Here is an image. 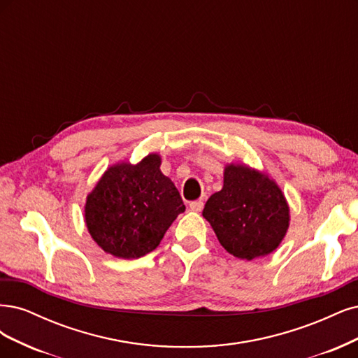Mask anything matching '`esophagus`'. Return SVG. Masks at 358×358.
I'll return each instance as SVG.
<instances>
[{"label":"esophagus","mask_w":358,"mask_h":358,"mask_svg":"<svg viewBox=\"0 0 358 358\" xmlns=\"http://www.w3.org/2000/svg\"><path fill=\"white\" fill-rule=\"evenodd\" d=\"M202 208H203V201L202 199L190 202V210L192 211H202Z\"/></svg>","instance_id":"obj_1"}]
</instances>
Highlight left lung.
<instances>
[{"instance_id":"obj_1","label":"left lung","mask_w":358,"mask_h":358,"mask_svg":"<svg viewBox=\"0 0 358 358\" xmlns=\"http://www.w3.org/2000/svg\"><path fill=\"white\" fill-rule=\"evenodd\" d=\"M202 215L227 252L252 260L278 248L287 234L290 208L268 176L230 164L224 168L223 189L210 196Z\"/></svg>"}]
</instances>
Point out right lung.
Returning <instances> with one entry per match:
<instances>
[{
  "label": "right lung",
  "mask_w": 358,
  "mask_h": 358,
  "mask_svg": "<svg viewBox=\"0 0 358 358\" xmlns=\"http://www.w3.org/2000/svg\"><path fill=\"white\" fill-rule=\"evenodd\" d=\"M186 206L160 171V156L152 153L140 164L110 166L85 206L90 236L108 255L140 259L153 251L168 227Z\"/></svg>",
  "instance_id": "right-lung-1"
}]
</instances>
